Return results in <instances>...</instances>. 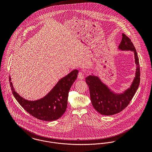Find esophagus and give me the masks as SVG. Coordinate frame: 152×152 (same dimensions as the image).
<instances>
[{
  "instance_id": "1",
  "label": "esophagus",
  "mask_w": 152,
  "mask_h": 152,
  "mask_svg": "<svg viewBox=\"0 0 152 152\" xmlns=\"http://www.w3.org/2000/svg\"><path fill=\"white\" fill-rule=\"evenodd\" d=\"M84 78V74L83 71H80L78 74V78L79 80H83Z\"/></svg>"
}]
</instances>
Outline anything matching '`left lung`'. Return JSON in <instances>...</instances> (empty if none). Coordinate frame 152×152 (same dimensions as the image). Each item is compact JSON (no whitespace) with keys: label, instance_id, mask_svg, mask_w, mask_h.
<instances>
[{"label":"left lung","instance_id":"8db88e82","mask_svg":"<svg viewBox=\"0 0 152 152\" xmlns=\"http://www.w3.org/2000/svg\"><path fill=\"white\" fill-rule=\"evenodd\" d=\"M118 49L134 52L136 69L135 77L129 88L122 93L116 94L97 76L92 74L86 78L92 106L97 112L104 115H113L123 110L129 104L140 84V66L137 54L130 39L124 33Z\"/></svg>","mask_w":152,"mask_h":152}]
</instances>
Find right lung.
Listing matches in <instances>:
<instances>
[{"label":"right lung","instance_id":"add662e5","mask_svg":"<svg viewBox=\"0 0 152 152\" xmlns=\"http://www.w3.org/2000/svg\"><path fill=\"white\" fill-rule=\"evenodd\" d=\"M78 71L74 69L60 80L56 85L43 98L36 101H28L22 98L14 89L9 77L10 86L13 96L19 104L29 114L45 121L59 119L67 107L68 92L77 77Z\"/></svg>","mask_w":152,"mask_h":152}]
</instances>
